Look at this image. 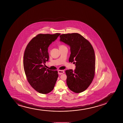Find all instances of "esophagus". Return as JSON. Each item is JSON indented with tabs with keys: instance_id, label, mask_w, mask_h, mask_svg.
Returning <instances> with one entry per match:
<instances>
[{
	"instance_id": "1",
	"label": "esophagus",
	"mask_w": 123,
	"mask_h": 123,
	"mask_svg": "<svg viewBox=\"0 0 123 123\" xmlns=\"http://www.w3.org/2000/svg\"><path fill=\"white\" fill-rule=\"evenodd\" d=\"M58 73L59 75H61L62 74H64V72L63 70H58Z\"/></svg>"
}]
</instances>
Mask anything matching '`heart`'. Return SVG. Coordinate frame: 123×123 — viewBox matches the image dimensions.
I'll return each mask as SVG.
<instances>
[{
	"instance_id": "heart-1",
	"label": "heart",
	"mask_w": 123,
	"mask_h": 123,
	"mask_svg": "<svg viewBox=\"0 0 123 123\" xmlns=\"http://www.w3.org/2000/svg\"><path fill=\"white\" fill-rule=\"evenodd\" d=\"M59 48H63V47H65V45H59Z\"/></svg>"
}]
</instances>
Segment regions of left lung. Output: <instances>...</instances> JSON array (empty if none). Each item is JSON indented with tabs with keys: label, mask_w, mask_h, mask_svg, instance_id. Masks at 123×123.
Here are the masks:
<instances>
[{
	"label": "left lung",
	"mask_w": 123,
	"mask_h": 123,
	"mask_svg": "<svg viewBox=\"0 0 123 123\" xmlns=\"http://www.w3.org/2000/svg\"><path fill=\"white\" fill-rule=\"evenodd\" d=\"M60 41L70 47L69 62H74L75 69L67 70V83L69 89L76 93L87 88L94 76L95 55L93 48L88 40L78 33L63 34Z\"/></svg>",
	"instance_id": "left-lung-1"
}]
</instances>
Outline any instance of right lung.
Here are the masks:
<instances>
[{
    "mask_svg": "<svg viewBox=\"0 0 123 123\" xmlns=\"http://www.w3.org/2000/svg\"><path fill=\"white\" fill-rule=\"evenodd\" d=\"M60 34H38L29 43L25 51L23 67L27 80L39 93L51 92L58 78L57 71L47 69L44 65L49 58L48 47Z\"/></svg>",
    "mask_w": 123,
    "mask_h": 123,
    "instance_id": "add662e5",
    "label": "right lung"
}]
</instances>
